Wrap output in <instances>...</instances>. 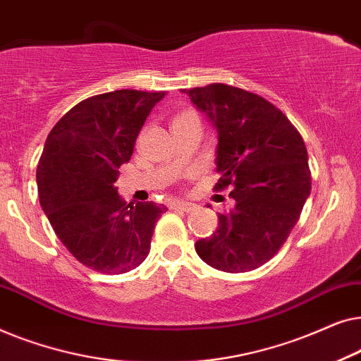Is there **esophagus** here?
Instances as JSON below:
<instances>
[{
  "label": "esophagus",
  "instance_id": "obj_1",
  "mask_svg": "<svg viewBox=\"0 0 361 361\" xmlns=\"http://www.w3.org/2000/svg\"><path fill=\"white\" fill-rule=\"evenodd\" d=\"M171 209H176V210H182V212H192L195 209L194 204H189V202H182V200H176L172 202Z\"/></svg>",
  "mask_w": 361,
  "mask_h": 361
}]
</instances>
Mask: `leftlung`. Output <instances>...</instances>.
<instances>
[{
	"instance_id": "1",
	"label": "left lung",
	"mask_w": 361,
	"mask_h": 361,
	"mask_svg": "<svg viewBox=\"0 0 361 361\" xmlns=\"http://www.w3.org/2000/svg\"><path fill=\"white\" fill-rule=\"evenodd\" d=\"M216 131L215 190L231 185L235 207L195 241L202 261L225 273L259 268L278 253L310 194L307 149L283 111L263 97L212 83L185 92Z\"/></svg>"
}]
</instances>
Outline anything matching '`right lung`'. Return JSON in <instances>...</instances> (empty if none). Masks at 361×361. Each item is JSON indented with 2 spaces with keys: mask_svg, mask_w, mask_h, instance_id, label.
Instances as JSON below:
<instances>
[{
  "mask_svg": "<svg viewBox=\"0 0 361 361\" xmlns=\"http://www.w3.org/2000/svg\"><path fill=\"white\" fill-rule=\"evenodd\" d=\"M164 95L116 90L87 98L57 121L44 145L36 172L44 214L63 246L98 273L137 268L167 210L154 202L128 204L115 187L118 169Z\"/></svg>",
  "mask_w": 361,
  "mask_h": 361,
  "instance_id": "1",
  "label": "right lung"
}]
</instances>
